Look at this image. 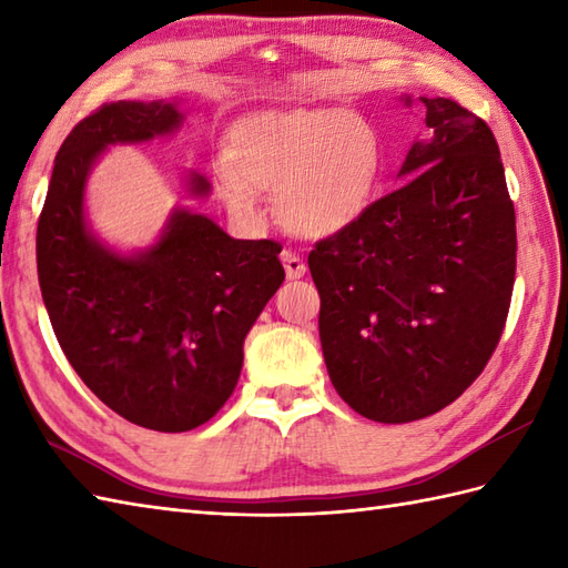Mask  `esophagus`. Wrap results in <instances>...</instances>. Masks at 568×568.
Returning a JSON list of instances; mask_svg holds the SVG:
<instances>
[{"label": "esophagus", "mask_w": 568, "mask_h": 568, "mask_svg": "<svg viewBox=\"0 0 568 568\" xmlns=\"http://www.w3.org/2000/svg\"><path fill=\"white\" fill-rule=\"evenodd\" d=\"M281 261H283V268H285V275H287V281H297V277H303L305 273H307V265H305V261L297 256V253H293V251H283L281 253Z\"/></svg>", "instance_id": "esophagus-1"}]
</instances>
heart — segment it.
<instances>
[{"mask_svg":"<svg viewBox=\"0 0 568 568\" xmlns=\"http://www.w3.org/2000/svg\"><path fill=\"white\" fill-rule=\"evenodd\" d=\"M385 143L368 116L352 110H287L244 116L229 131L214 175L224 202L258 216V192L287 232L327 239L364 220L378 197Z\"/></svg>","mask_w":568,"mask_h":568,"instance_id":"b5f03b06","label":"heart"}]
</instances>
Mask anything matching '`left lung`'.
Segmentation results:
<instances>
[{
    "mask_svg": "<svg viewBox=\"0 0 568 568\" xmlns=\"http://www.w3.org/2000/svg\"><path fill=\"white\" fill-rule=\"evenodd\" d=\"M419 102L429 136L407 151L403 185L307 258L332 385L383 425L439 413L480 376L515 283V207L496 136L454 100Z\"/></svg>",
    "mask_w": 568,
    "mask_h": 568,
    "instance_id": "left-lung-1",
    "label": "left lung"
}]
</instances>
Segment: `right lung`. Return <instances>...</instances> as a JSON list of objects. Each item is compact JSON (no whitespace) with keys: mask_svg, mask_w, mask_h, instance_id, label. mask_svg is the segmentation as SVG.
Segmentation results:
<instances>
[{"mask_svg":"<svg viewBox=\"0 0 568 568\" xmlns=\"http://www.w3.org/2000/svg\"><path fill=\"white\" fill-rule=\"evenodd\" d=\"M183 122L175 100H119L84 116L55 155L36 232L41 295L70 366L116 415L155 432L216 415L236 388L248 329L285 281L275 241L232 239L185 207L134 253L88 226L84 187L100 155L171 136ZM185 185L192 197L212 190L200 173Z\"/></svg>","mask_w":568,"mask_h":568,"instance_id":"1","label":"right lung"}]
</instances>
